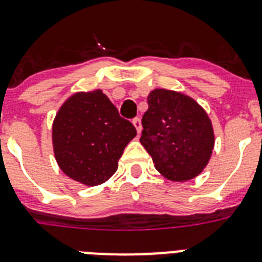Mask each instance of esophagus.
<instances>
[{"label": "esophagus", "mask_w": 262, "mask_h": 262, "mask_svg": "<svg viewBox=\"0 0 262 262\" xmlns=\"http://www.w3.org/2000/svg\"><path fill=\"white\" fill-rule=\"evenodd\" d=\"M133 124L135 126L136 131H138V135H139V134L142 133V129H143L142 122H140V119H139V118H135V119H133Z\"/></svg>", "instance_id": "esophagus-1"}]
</instances>
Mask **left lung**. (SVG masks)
I'll return each mask as SVG.
<instances>
[{"label": "left lung", "instance_id": "obj_1", "mask_svg": "<svg viewBox=\"0 0 262 262\" xmlns=\"http://www.w3.org/2000/svg\"><path fill=\"white\" fill-rule=\"evenodd\" d=\"M140 143L155 168L170 181H187L203 170L214 148L211 122L190 97L165 89L148 96Z\"/></svg>", "mask_w": 262, "mask_h": 262}]
</instances>
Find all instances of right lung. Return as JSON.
I'll list each match as a JSON object with an SVG mask.
<instances>
[{
	"label": "right lung",
	"instance_id": "obj_1",
	"mask_svg": "<svg viewBox=\"0 0 262 262\" xmlns=\"http://www.w3.org/2000/svg\"><path fill=\"white\" fill-rule=\"evenodd\" d=\"M136 128L101 92L77 93L57 113L52 127L55 157L68 177L89 186L107 181Z\"/></svg>",
	"mask_w": 262,
	"mask_h": 262
}]
</instances>
